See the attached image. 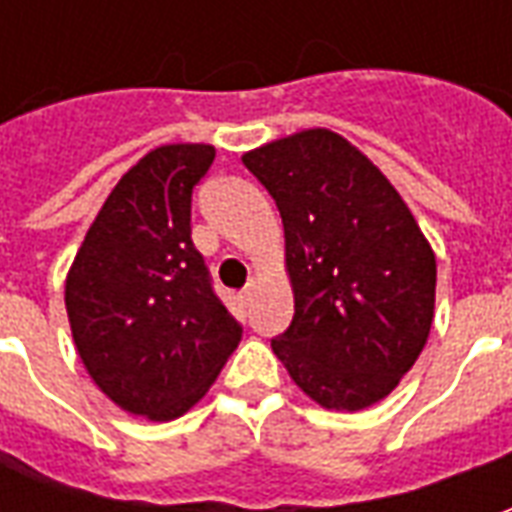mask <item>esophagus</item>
I'll return each instance as SVG.
<instances>
[{
	"mask_svg": "<svg viewBox=\"0 0 512 512\" xmlns=\"http://www.w3.org/2000/svg\"><path fill=\"white\" fill-rule=\"evenodd\" d=\"M238 299H241V304H252V299H255V282H249V285L238 293Z\"/></svg>",
	"mask_w": 512,
	"mask_h": 512,
	"instance_id": "1",
	"label": "esophagus"
}]
</instances>
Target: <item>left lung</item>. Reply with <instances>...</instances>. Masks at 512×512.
Here are the masks:
<instances>
[{
	"label": "left lung",
	"mask_w": 512,
	"mask_h": 512,
	"mask_svg": "<svg viewBox=\"0 0 512 512\" xmlns=\"http://www.w3.org/2000/svg\"><path fill=\"white\" fill-rule=\"evenodd\" d=\"M285 227L293 321L271 340L304 395L334 411L384 400L428 343L436 255L403 197L329 128L241 158Z\"/></svg>",
	"instance_id": "8db88e82"
}]
</instances>
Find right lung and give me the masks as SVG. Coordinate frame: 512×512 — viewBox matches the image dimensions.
<instances>
[{
  "mask_svg": "<svg viewBox=\"0 0 512 512\" xmlns=\"http://www.w3.org/2000/svg\"><path fill=\"white\" fill-rule=\"evenodd\" d=\"M213 145H161L120 178L65 279L73 343L112 403L153 422L186 414L241 343L191 241V191Z\"/></svg>",
  "mask_w": 512,
  "mask_h": 512,
  "instance_id": "1",
  "label": "right lung"
}]
</instances>
